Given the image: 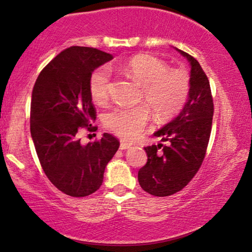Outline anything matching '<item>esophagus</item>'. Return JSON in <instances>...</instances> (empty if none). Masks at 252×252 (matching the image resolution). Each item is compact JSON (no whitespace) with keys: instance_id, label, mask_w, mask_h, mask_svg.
Here are the masks:
<instances>
[{"instance_id":"esophagus-1","label":"esophagus","mask_w":252,"mask_h":252,"mask_svg":"<svg viewBox=\"0 0 252 252\" xmlns=\"http://www.w3.org/2000/svg\"><path fill=\"white\" fill-rule=\"evenodd\" d=\"M130 147H132V144H130V143H127L126 141H124V140L120 141V147H119L120 150H126V149H128V148H130Z\"/></svg>"}]
</instances>
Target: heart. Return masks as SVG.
<instances>
[{
  "mask_svg": "<svg viewBox=\"0 0 252 252\" xmlns=\"http://www.w3.org/2000/svg\"><path fill=\"white\" fill-rule=\"evenodd\" d=\"M122 71L142 87L141 101L153 110L159 120H167L182 109L189 94V78L182 70L173 68L159 58L137 55L120 65ZM111 78L108 67L96 68L89 79V92L96 103L109 96ZM147 106V107H148ZM146 105L134 108H115L104 115V124L117 135L134 140L150 122V110Z\"/></svg>",
  "mask_w": 252,
  "mask_h": 252,
  "instance_id": "obj_1",
  "label": "heart"
}]
</instances>
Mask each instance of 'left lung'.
Returning <instances> with one entry per match:
<instances>
[{
	"label": "left lung",
	"instance_id": "left-lung-1",
	"mask_svg": "<svg viewBox=\"0 0 252 252\" xmlns=\"http://www.w3.org/2000/svg\"><path fill=\"white\" fill-rule=\"evenodd\" d=\"M175 49L190 64L188 99L172 122L154 133L168 144L144 148L148 160L137 173L141 188L158 197L180 191L197 173L212 127L213 101L209 79L194 57Z\"/></svg>",
	"mask_w": 252,
	"mask_h": 252
}]
</instances>
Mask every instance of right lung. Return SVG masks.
Segmentation results:
<instances>
[{
  "label": "right lung",
  "mask_w": 252,
  "mask_h": 252,
  "mask_svg": "<svg viewBox=\"0 0 252 252\" xmlns=\"http://www.w3.org/2000/svg\"><path fill=\"white\" fill-rule=\"evenodd\" d=\"M112 58L95 48L70 47L41 71L34 85L31 135L37 157L51 184L72 197H85L101 187L106 165L119 148L108 133L86 146L78 137L81 127L95 128L91 75Z\"/></svg>",
  "instance_id": "right-lung-1"
}]
</instances>
